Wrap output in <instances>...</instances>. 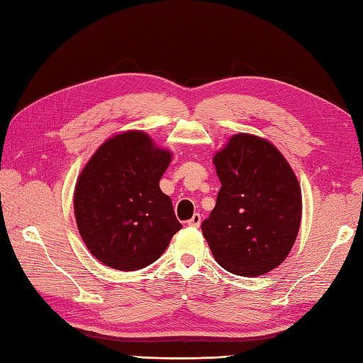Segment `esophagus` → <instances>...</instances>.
Returning a JSON list of instances; mask_svg holds the SVG:
<instances>
[{
    "label": "esophagus",
    "instance_id": "1",
    "mask_svg": "<svg viewBox=\"0 0 363 363\" xmlns=\"http://www.w3.org/2000/svg\"><path fill=\"white\" fill-rule=\"evenodd\" d=\"M201 224V215L199 213H195L193 215L190 220H189V225L190 227H198Z\"/></svg>",
    "mask_w": 363,
    "mask_h": 363
}]
</instances>
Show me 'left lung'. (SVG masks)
<instances>
[{"mask_svg": "<svg viewBox=\"0 0 363 363\" xmlns=\"http://www.w3.org/2000/svg\"><path fill=\"white\" fill-rule=\"evenodd\" d=\"M221 189L201 230L218 264L257 277L280 266L297 238L301 193L271 142L237 134L213 157Z\"/></svg>", "mask_w": 363, "mask_h": 363, "instance_id": "left-lung-1", "label": "left lung"}]
</instances>
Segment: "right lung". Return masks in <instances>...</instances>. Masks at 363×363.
Returning <instances> with one entry per match:
<instances>
[{
	"mask_svg": "<svg viewBox=\"0 0 363 363\" xmlns=\"http://www.w3.org/2000/svg\"><path fill=\"white\" fill-rule=\"evenodd\" d=\"M172 161L142 131L108 139L83 168L74 212L86 247L117 271H138L162 255L182 229L172 199L159 189Z\"/></svg>",
	"mask_w": 363,
	"mask_h": 363,
	"instance_id": "add662e5",
	"label": "right lung"
}]
</instances>
